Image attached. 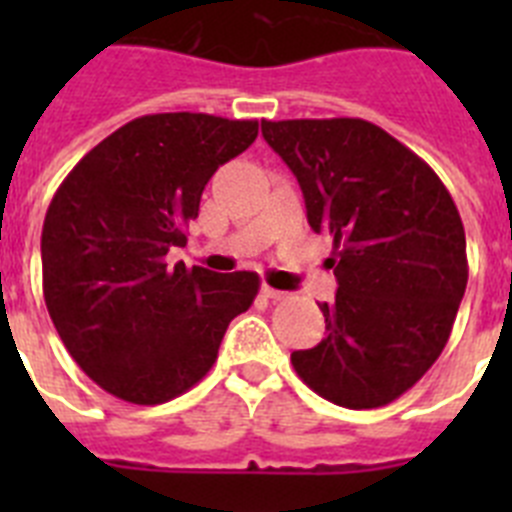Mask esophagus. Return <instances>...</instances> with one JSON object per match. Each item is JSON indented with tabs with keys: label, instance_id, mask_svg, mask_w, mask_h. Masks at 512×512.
<instances>
[{
	"label": "esophagus",
	"instance_id": "34e87169",
	"mask_svg": "<svg viewBox=\"0 0 512 512\" xmlns=\"http://www.w3.org/2000/svg\"><path fill=\"white\" fill-rule=\"evenodd\" d=\"M261 292H264V297H269V300H274V302H279V300H284V297H287V292L269 287V284H264V287H261Z\"/></svg>",
	"mask_w": 512,
	"mask_h": 512
}]
</instances>
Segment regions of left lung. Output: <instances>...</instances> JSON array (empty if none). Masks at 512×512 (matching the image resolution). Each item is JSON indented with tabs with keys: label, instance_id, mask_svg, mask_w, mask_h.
Returning a JSON list of instances; mask_svg holds the SVG:
<instances>
[{
	"label": "left lung",
	"instance_id": "left-lung-1",
	"mask_svg": "<svg viewBox=\"0 0 512 512\" xmlns=\"http://www.w3.org/2000/svg\"><path fill=\"white\" fill-rule=\"evenodd\" d=\"M300 182L307 223L333 238L328 336L295 351L297 377L333 405L369 410L441 356L467 289V238L436 171L374 122L261 120Z\"/></svg>",
	"mask_w": 512,
	"mask_h": 512
}]
</instances>
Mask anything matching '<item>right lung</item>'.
I'll list each match as a JSON object with an SVG mask.
<instances>
[{
    "label": "right lung",
    "instance_id": "right-lung-1",
    "mask_svg": "<svg viewBox=\"0 0 512 512\" xmlns=\"http://www.w3.org/2000/svg\"><path fill=\"white\" fill-rule=\"evenodd\" d=\"M256 120L205 112L143 115L94 146L45 212L43 295L76 364L104 392L161 405L200 382L235 315L259 295L256 271L166 264L187 246L205 184L246 151Z\"/></svg>",
    "mask_w": 512,
    "mask_h": 512
}]
</instances>
